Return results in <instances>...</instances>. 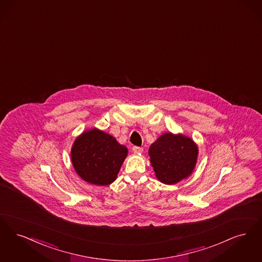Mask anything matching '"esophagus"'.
<instances>
[{
  "label": "esophagus",
  "mask_w": 262,
  "mask_h": 262,
  "mask_svg": "<svg viewBox=\"0 0 262 262\" xmlns=\"http://www.w3.org/2000/svg\"><path fill=\"white\" fill-rule=\"evenodd\" d=\"M132 150H133V152H134V154H141V152L143 151V148L134 146V147L132 148Z\"/></svg>",
  "instance_id": "obj_1"
}]
</instances>
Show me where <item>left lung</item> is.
<instances>
[{"label":"left lung","instance_id":"obj_1","mask_svg":"<svg viewBox=\"0 0 262 262\" xmlns=\"http://www.w3.org/2000/svg\"><path fill=\"white\" fill-rule=\"evenodd\" d=\"M156 176L164 184H176L193 172L198 147L188 137L166 133L160 136L148 150Z\"/></svg>","mask_w":262,"mask_h":262}]
</instances>
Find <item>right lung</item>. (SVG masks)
Here are the masks:
<instances>
[{
	"instance_id": "right-lung-1",
	"label": "right lung",
	"mask_w": 262,
	"mask_h": 262,
	"mask_svg": "<svg viewBox=\"0 0 262 262\" xmlns=\"http://www.w3.org/2000/svg\"><path fill=\"white\" fill-rule=\"evenodd\" d=\"M127 151V148L118 144L114 137L92 129L75 140L71 149V160L83 180L106 186L116 179Z\"/></svg>"
}]
</instances>
